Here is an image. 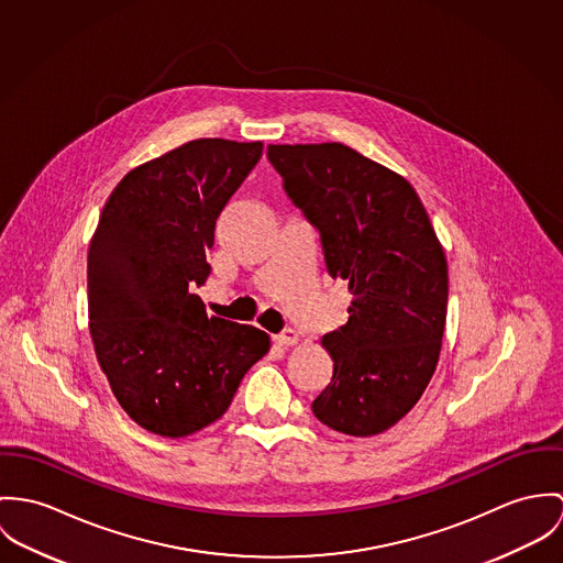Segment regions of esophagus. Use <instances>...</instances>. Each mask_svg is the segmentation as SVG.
<instances>
[{"instance_id": "esophagus-1", "label": "esophagus", "mask_w": 563, "mask_h": 563, "mask_svg": "<svg viewBox=\"0 0 563 563\" xmlns=\"http://www.w3.org/2000/svg\"><path fill=\"white\" fill-rule=\"evenodd\" d=\"M274 341H276L278 345H283V347H291V345H296V343L300 341V336H298V332H296L294 328H287V330H283L280 334H276Z\"/></svg>"}]
</instances>
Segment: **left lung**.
Instances as JSON below:
<instances>
[{"instance_id": "8db88e82", "label": "left lung", "mask_w": 563, "mask_h": 563, "mask_svg": "<svg viewBox=\"0 0 563 563\" xmlns=\"http://www.w3.org/2000/svg\"><path fill=\"white\" fill-rule=\"evenodd\" d=\"M267 159L352 294L347 323L321 339L334 369L312 415L341 434H382L437 372L449 276L434 227L401 175L341 142L269 144Z\"/></svg>"}]
</instances>
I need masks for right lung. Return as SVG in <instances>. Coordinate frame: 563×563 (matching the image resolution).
<instances>
[{"instance_id": "add662e5", "label": "right lung", "mask_w": 563, "mask_h": 563, "mask_svg": "<svg viewBox=\"0 0 563 563\" xmlns=\"http://www.w3.org/2000/svg\"><path fill=\"white\" fill-rule=\"evenodd\" d=\"M263 142L200 137L133 170L110 194L88 251V325L126 415L184 438L218 421L269 336L209 317L191 294L211 267L218 216Z\"/></svg>"}]
</instances>
